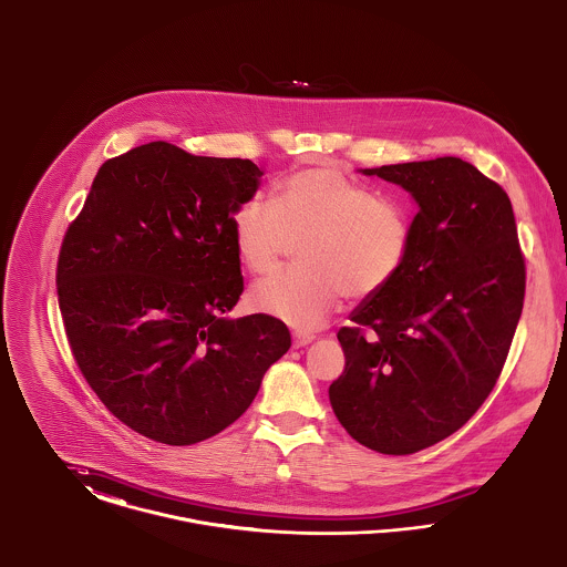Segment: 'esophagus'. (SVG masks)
Returning a JSON list of instances; mask_svg holds the SVG:
<instances>
[{
    "label": "esophagus",
    "mask_w": 567,
    "mask_h": 567,
    "mask_svg": "<svg viewBox=\"0 0 567 567\" xmlns=\"http://www.w3.org/2000/svg\"><path fill=\"white\" fill-rule=\"evenodd\" d=\"M315 341V334H306V332H296L293 334V348H306Z\"/></svg>",
    "instance_id": "obj_1"
}]
</instances>
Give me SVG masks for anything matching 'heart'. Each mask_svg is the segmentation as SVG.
<instances>
[{"instance_id":"obj_1","label":"heart","mask_w":567,"mask_h":567,"mask_svg":"<svg viewBox=\"0 0 567 567\" xmlns=\"http://www.w3.org/2000/svg\"><path fill=\"white\" fill-rule=\"evenodd\" d=\"M235 250L246 269L267 276L298 250V271L259 282L250 305L296 330L319 328L341 305L382 293L408 261L414 221L408 207L332 166L285 176L274 203L241 200L233 216Z\"/></svg>"}]
</instances>
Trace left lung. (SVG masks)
Masks as SVG:
<instances>
[{
	"mask_svg": "<svg viewBox=\"0 0 567 567\" xmlns=\"http://www.w3.org/2000/svg\"><path fill=\"white\" fill-rule=\"evenodd\" d=\"M419 203L401 274L337 339L330 403L360 444L410 455L455 434L505 367L526 265L507 192L460 157L369 168Z\"/></svg>",
	"mask_w": 567,
	"mask_h": 567,
	"instance_id": "left-lung-1",
	"label": "left lung"
}]
</instances>
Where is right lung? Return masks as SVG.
<instances>
[{
    "instance_id": "obj_1",
    "label": "right lung",
    "mask_w": 567,
    "mask_h": 567,
    "mask_svg": "<svg viewBox=\"0 0 567 567\" xmlns=\"http://www.w3.org/2000/svg\"><path fill=\"white\" fill-rule=\"evenodd\" d=\"M261 175L250 159L148 142L99 168L66 228L55 285L69 346L101 403L142 436H216L291 348L276 317H224L244 291L230 216Z\"/></svg>"
}]
</instances>
